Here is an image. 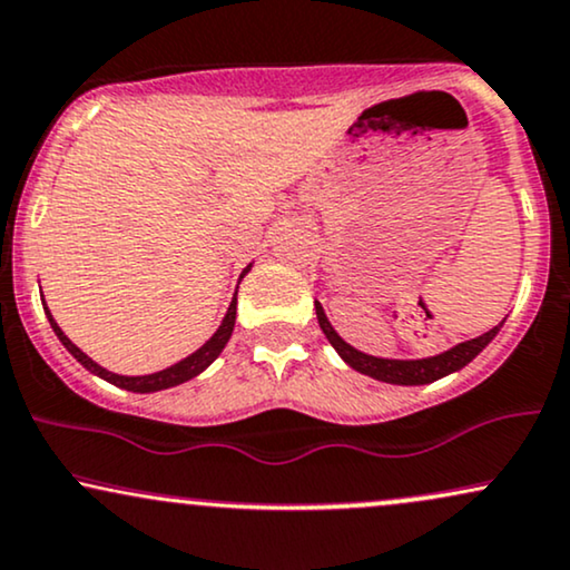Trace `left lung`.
<instances>
[{"label": "left lung", "mask_w": 570, "mask_h": 570, "mask_svg": "<svg viewBox=\"0 0 570 570\" xmlns=\"http://www.w3.org/2000/svg\"><path fill=\"white\" fill-rule=\"evenodd\" d=\"M314 308H317V320L322 333L327 335V341L333 343V348L338 351L341 360L354 367L362 375L375 377V381L383 383H393V385H425L439 381V377L452 375V372L462 370L465 364H470L475 356L481 354L483 348L489 346L491 341L497 338L502 325L491 327L489 333L479 335V338H470L465 343H456L454 348L444 351V354H435V356H425V360H381V356H370L356 351L354 346H348L346 341L335 333V327L330 325V320L325 317V308H322L320 301H314Z\"/></svg>", "instance_id": "8db88e82"}]
</instances>
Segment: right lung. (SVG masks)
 I'll use <instances>...</instances> for the list:
<instances>
[{
    "label": "right lung",
    "instance_id": "obj_1",
    "mask_svg": "<svg viewBox=\"0 0 570 570\" xmlns=\"http://www.w3.org/2000/svg\"><path fill=\"white\" fill-rule=\"evenodd\" d=\"M248 269H250V266H248ZM248 269H245V272H248ZM245 272H243V274H245ZM45 312H47L49 325H52V330H55V335H58L62 346H66V348L70 351V354L76 356V362H81L83 367H87L89 372H95V375L102 377V381L118 385V389L135 391V393H153V391L174 389V385L193 381L195 375H200V372L206 370L208 364L214 362L216 356L222 354V348L227 346L232 330H235L237 298H232V304H229V308H227V314H224L219 330H216V333L210 335V338H208L206 343H203V346H200L198 351H195V354H189L187 360L171 364V367H166V370H160V372H153V375H116V372L100 367V364H97L95 360H89V356L83 354V351H81L79 346H76V343L70 341L66 333H62V330L58 327V322H55L52 314H49V308H45Z\"/></svg>",
    "mask_w": 570,
    "mask_h": 570
}]
</instances>
